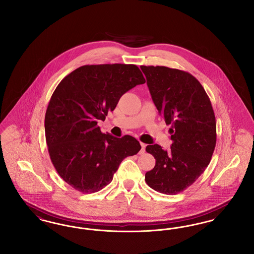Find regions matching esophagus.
<instances>
[{"mask_svg": "<svg viewBox=\"0 0 254 254\" xmlns=\"http://www.w3.org/2000/svg\"><path fill=\"white\" fill-rule=\"evenodd\" d=\"M145 144L144 143H141V150H140V152H139V154H143V153H145Z\"/></svg>", "mask_w": 254, "mask_h": 254, "instance_id": "34e87169", "label": "esophagus"}]
</instances>
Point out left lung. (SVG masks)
Wrapping results in <instances>:
<instances>
[{
	"label": "left lung",
	"instance_id": "8db88e82",
	"mask_svg": "<svg viewBox=\"0 0 254 254\" xmlns=\"http://www.w3.org/2000/svg\"><path fill=\"white\" fill-rule=\"evenodd\" d=\"M151 98L167 125L169 150L148 145L155 167L145 173L146 184L161 193H179L208 166L216 145V121L210 100L190 73L167 66L141 65Z\"/></svg>",
	"mask_w": 254,
	"mask_h": 254
}]
</instances>
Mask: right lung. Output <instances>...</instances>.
I'll return each mask as SVG.
<instances>
[{"mask_svg": "<svg viewBox=\"0 0 254 254\" xmlns=\"http://www.w3.org/2000/svg\"><path fill=\"white\" fill-rule=\"evenodd\" d=\"M145 80L135 64H87L65 76L57 85L45 117L51 162L76 190L93 193L113 179L122 161L141 149L130 135L122 138L101 131L120 98Z\"/></svg>", "mask_w": 254, "mask_h": 254, "instance_id": "right-lung-1", "label": "right lung"}]
</instances>
